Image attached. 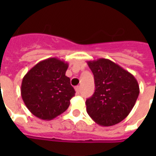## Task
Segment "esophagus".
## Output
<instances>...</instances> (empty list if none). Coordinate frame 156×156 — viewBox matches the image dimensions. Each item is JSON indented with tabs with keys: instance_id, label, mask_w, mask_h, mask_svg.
Masks as SVG:
<instances>
[{
	"instance_id": "esophagus-1",
	"label": "esophagus",
	"mask_w": 156,
	"mask_h": 156,
	"mask_svg": "<svg viewBox=\"0 0 156 156\" xmlns=\"http://www.w3.org/2000/svg\"><path fill=\"white\" fill-rule=\"evenodd\" d=\"M75 91L77 95H79V93H80V87H79V86H77V87H76Z\"/></svg>"
}]
</instances>
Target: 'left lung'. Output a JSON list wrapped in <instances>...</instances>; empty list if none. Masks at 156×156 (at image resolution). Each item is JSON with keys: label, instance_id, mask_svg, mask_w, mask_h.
Returning <instances> with one entry per match:
<instances>
[{"label": "left lung", "instance_id": "8db88e82", "mask_svg": "<svg viewBox=\"0 0 156 156\" xmlns=\"http://www.w3.org/2000/svg\"><path fill=\"white\" fill-rule=\"evenodd\" d=\"M95 79V90L86 101L87 112L101 126H112L128 116L139 95L138 81L108 59L87 61Z\"/></svg>", "mask_w": 156, "mask_h": 156}]
</instances>
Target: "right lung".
Returning a JSON list of instances; mask_svg holds the SVG:
<instances>
[{"label":"right lung","mask_w":156,"mask_h":156,"mask_svg":"<svg viewBox=\"0 0 156 156\" xmlns=\"http://www.w3.org/2000/svg\"><path fill=\"white\" fill-rule=\"evenodd\" d=\"M68 63L56 57L40 61L23 78L21 95L29 111L50 121L68 108L75 90L66 76Z\"/></svg>","instance_id":"right-lung-1"}]
</instances>
